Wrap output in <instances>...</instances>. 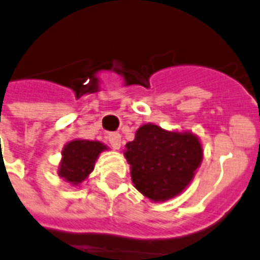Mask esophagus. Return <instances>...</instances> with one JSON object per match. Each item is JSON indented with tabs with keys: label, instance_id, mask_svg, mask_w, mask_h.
<instances>
[{
	"label": "esophagus",
	"instance_id": "1",
	"mask_svg": "<svg viewBox=\"0 0 260 260\" xmlns=\"http://www.w3.org/2000/svg\"><path fill=\"white\" fill-rule=\"evenodd\" d=\"M107 139H109V143L113 149L118 150L121 147V135L120 134H110V135L107 136Z\"/></svg>",
	"mask_w": 260,
	"mask_h": 260
}]
</instances>
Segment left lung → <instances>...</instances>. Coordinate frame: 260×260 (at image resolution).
I'll return each instance as SVG.
<instances>
[{"instance_id":"1","label":"left lung","mask_w":260,"mask_h":260,"mask_svg":"<svg viewBox=\"0 0 260 260\" xmlns=\"http://www.w3.org/2000/svg\"><path fill=\"white\" fill-rule=\"evenodd\" d=\"M125 158L135 187L147 199L165 201L183 191L203 159L199 138L190 132H168L142 125L126 143Z\"/></svg>"}]
</instances>
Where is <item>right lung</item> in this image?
<instances>
[{"label": "right lung", "instance_id": "add662e5", "mask_svg": "<svg viewBox=\"0 0 260 260\" xmlns=\"http://www.w3.org/2000/svg\"><path fill=\"white\" fill-rule=\"evenodd\" d=\"M106 146L93 140H71L61 151L59 176L73 184H80L88 178L95 167V161Z\"/></svg>", "mask_w": 260, "mask_h": 260}]
</instances>
